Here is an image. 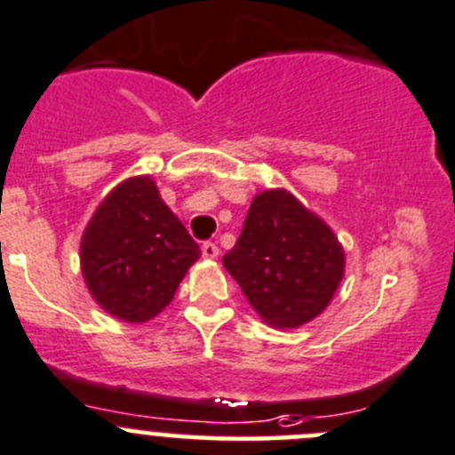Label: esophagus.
I'll return each instance as SVG.
<instances>
[{"instance_id":"esophagus-1","label":"esophagus","mask_w":455,"mask_h":455,"mask_svg":"<svg viewBox=\"0 0 455 455\" xmlns=\"http://www.w3.org/2000/svg\"><path fill=\"white\" fill-rule=\"evenodd\" d=\"M202 255H204L206 259H215L220 255L218 244H215V242H204V244H202Z\"/></svg>"}]
</instances>
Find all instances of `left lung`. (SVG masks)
<instances>
[{"instance_id":"obj_1","label":"left lung","mask_w":455,"mask_h":455,"mask_svg":"<svg viewBox=\"0 0 455 455\" xmlns=\"http://www.w3.org/2000/svg\"><path fill=\"white\" fill-rule=\"evenodd\" d=\"M222 264L264 322L295 329L331 302L345 253L331 228L291 193L264 191L251 202Z\"/></svg>"}]
</instances>
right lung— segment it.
Returning a JSON list of instances; mask_svg holds the SVG:
<instances>
[{"instance_id": "add662e5", "label": "right lung", "mask_w": 455, "mask_h": 455, "mask_svg": "<svg viewBox=\"0 0 455 455\" xmlns=\"http://www.w3.org/2000/svg\"><path fill=\"white\" fill-rule=\"evenodd\" d=\"M200 246L151 178H131L95 211L82 237V273L101 308L147 322L173 299Z\"/></svg>"}]
</instances>
